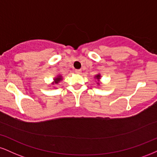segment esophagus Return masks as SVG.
Here are the masks:
<instances>
[{
    "label": "esophagus",
    "mask_w": 157,
    "mask_h": 157,
    "mask_svg": "<svg viewBox=\"0 0 157 157\" xmlns=\"http://www.w3.org/2000/svg\"><path fill=\"white\" fill-rule=\"evenodd\" d=\"M81 72H82V71H81L80 69H76V70H75V73L76 74H81Z\"/></svg>",
    "instance_id": "esophagus-1"
}]
</instances>
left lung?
<instances>
[{"mask_svg": "<svg viewBox=\"0 0 157 157\" xmlns=\"http://www.w3.org/2000/svg\"><path fill=\"white\" fill-rule=\"evenodd\" d=\"M101 75H100V73H98V74H97V75H95V76H94V78H95V80H97V81H96V82H97V85L98 86H99L100 85V83H99V82H100V80H101Z\"/></svg>", "mask_w": 157, "mask_h": 157, "instance_id": "left-lung-1", "label": "left lung"}]
</instances>
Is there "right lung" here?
<instances>
[{"instance_id":"obj_1","label":"right lung","mask_w":157,"mask_h":157,"mask_svg":"<svg viewBox=\"0 0 157 157\" xmlns=\"http://www.w3.org/2000/svg\"><path fill=\"white\" fill-rule=\"evenodd\" d=\"M62 80H63V76H62L61 75H56V77H54L53 81L51 82V85H52V86H53V85H58L59 82H61Z\"/></svg>"}]
</instances>
